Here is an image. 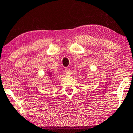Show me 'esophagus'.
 <instances>
[{"label": "esophagus", "instance_id": "obj_1", "mask_svg": "<svg viewBox=\"0 0 133 133\" xmlns=\"http://www.w3.org/2000/svg\"><path fill=\"white\" fill-rule=\"evenodd\" d=\"M65 73L67 75H71V71L70 69H69L68 68H65Z\"/></svg>", "mask_w": 133, "mask_h": 133}]
</instances>
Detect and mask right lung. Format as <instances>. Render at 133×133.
<instances>
[{
  "mask_svg": "<svg viewBox=\"0 0 133 133\" xmlns=\"http://www.w3.org/2000/svg\"><path fill=\"white\" fill-rule=\"evenodd\" d=\"M52 76V72H48V77H51ZM50 79H52L51 78H50Z\"/></svg>",
  "mask_w": 133,
  "mask_h": 133,
  "instance_id": "1",
  "label": "right lung"
}]
</instances>
